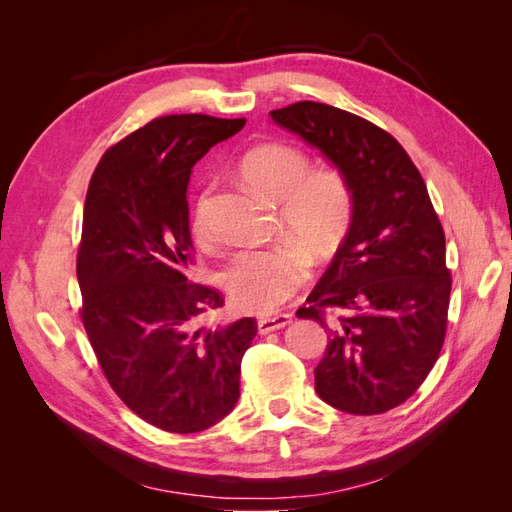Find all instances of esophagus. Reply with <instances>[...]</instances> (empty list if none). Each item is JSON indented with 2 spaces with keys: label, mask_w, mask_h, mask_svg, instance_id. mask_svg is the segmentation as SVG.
Instances as JSON below:
<instances>
[{
  "label": "esophagus",
  "mask_w": 512,
  "mask_h": 512,
  "mask_svg": "<svg viewBox=\"0 0 512 512\" xmlns=\"http://www.w3.org/2000/svg\"><path fill=\"white\" fill-rule=\"evenodd\" d=\"M290 322H292L290 314H275V316H269V318H260L258 320V333L260 335H267L271 331L288 327Z\"/></svg>",
  "instance_id": "34e87169"
}]
</instances>
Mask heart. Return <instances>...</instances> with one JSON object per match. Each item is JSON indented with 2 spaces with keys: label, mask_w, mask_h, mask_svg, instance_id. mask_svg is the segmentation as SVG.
Instances as JSON below:
<instances>
[{
  "label": "heart",
  "mask_w": 512,
  "mask_h": 512,
  "mask_svg": "<svg viewBox=\"0 0 512 512\" xmlns=\"http://www.w3.org/2000/svg\"><path fill=\"white\" fill-rule=\"evenodd\" d=\"M239 175L247 185L280 205V222L292 241L267 250H245L230 260L222 284L230 301L247 314H271L309 273V255L329 258L350 222L352 196L337 168L309 170L307 153L286 143H265L245 151ZM209 192L198 198L194 232L209 235Z\"/></svg>",
  "instance_id": "b5f03b06"
}]
</instances>
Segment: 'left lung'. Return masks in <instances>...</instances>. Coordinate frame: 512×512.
<instances>
[{"mask_svg": "<svg viewBox=\"0 0 512 512\" xmlns=\"http://www.w3.org/2000/svg\"><path fill=\"white\" fill-rule=\"evenodd\" d=\"M348 181L352 218L299 318L329 329L316 393L348 414H382L436 365L451 297L444 230L406 149L374 123L320 102L271 111ZM327 306L343 312L331 328Z\"/></svg>", "mask_w": 512, "mask_h": 512, "instance_id": "1", "label": "left lung"}]
</instances>
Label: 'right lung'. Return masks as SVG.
I'll list each match as a JSON object with an SVG mask.
<instances>
[{"label":"right lung","instance_id":"add662e5","mask_svg":"<svg viewBox=\"0 0 512 512\" xmlns=\"http://www.w3.org/2000/svg\"><path fill=\"white\" fill-rule=\"evenodd\" d=\"M245 119L166 115L108 149L89 181L76 277L81 318L108 384L170 433L220 423L239 399L254 318L207 324L222 294L190 284L188 183Z\"/></svg>","mask_w":512,"mask_h":512}]
</instances>
